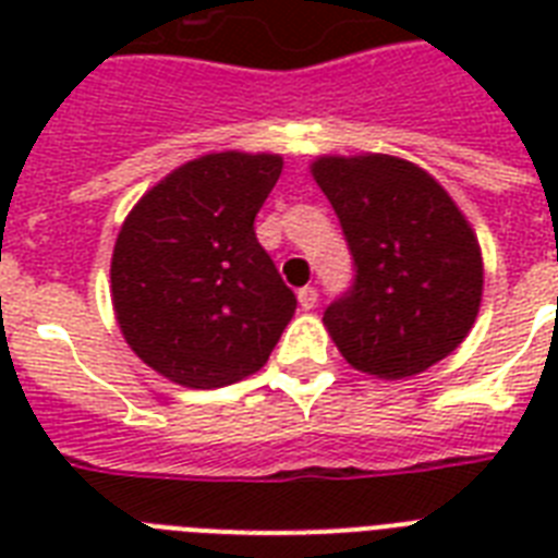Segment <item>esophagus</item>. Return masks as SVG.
Instances as JSON below:
<instances>
[{
	"label": "esophagus",
	"instance_id": "1",
	"mask_svg": "<svg viewBox=\"0 0 558 558\" xmlns=\"http://www.w3.org/2000/svg\"><path fill=\"white\" fill-rule=\"evenodd\" d=\"M298 304H301V310H313V306L318 304V289L315 287L298 289Z\"/></svg>",
	"mask_w": 558,
	"mask_h": 558
}]
</instances>
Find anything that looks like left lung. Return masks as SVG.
I'll use <instances>...</instances> for the list:
<instances>
[{
    "mask_svg": "<svg viewBox=\"0 0 558 558\" xmlns=\"http://www.w3.org/2000/svg\"><path fill=\"white\" fill-rule=\"evenodd\" d=\"M310 173L356 263L350 292L324 313L348 365L408 379L454 353L481 310L484 257L446 187L385 153L318 156Z\"/></svg>",
    "mask_w": 558,
    "mask_h": 558,
    "instance_id": "left-lung-1",
    "label": "left lung"
}]
</instances>
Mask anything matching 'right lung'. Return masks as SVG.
I'll return each instance as SVG.
<instances>
[{"label":"right lung","instance_id":"obj_1","mask_svg":"<svg viewBox=\"0 0 558 558\" xmlns=\"http://www.w3.org/2000/svg\"><path fill=\"white\" fill-rule=\"evenodd\" d=\"M278 153H205L156 182L112 252V306L144 365L182 388H226L269 362L295 295L254 236Z\"/></svg>","mask_w":558,"mask_h":558}]
</instances>
